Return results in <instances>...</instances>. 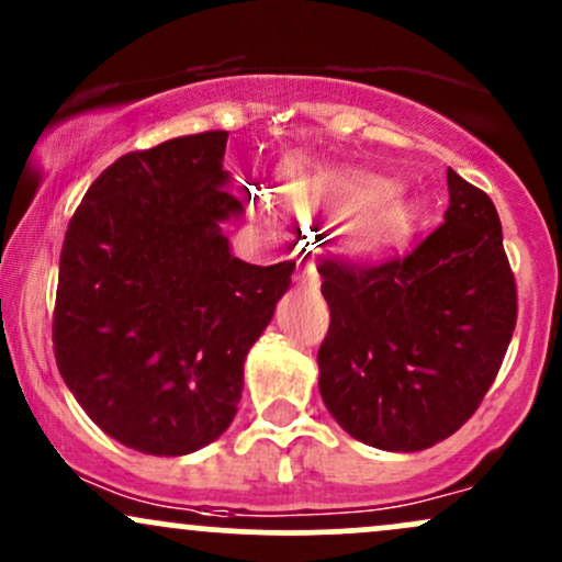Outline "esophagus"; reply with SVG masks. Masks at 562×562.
I'll use <instances>...</instances> for the list:
<instances>
[{
	"label": "esophagus",
	"instance_id": "34e87169",
	"mask_svg": "<svg viewBox=\"0 0 562 562\" xmlns=\"http://www.w3.org/2000/svg\"><path fill=\"white\" fill-rule=\"evenodd\" d=\"M295 282L303 288H317L319 285V272L312 263H301L299 272H295Z\"/></svg>",
	"mask_w": 562,
	"mask_h": 562
}]
</instances>
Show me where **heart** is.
<instances>
[{"label":"heart","instance_id":"1","mask_svg":"<svg viewBox=\"0 0 562 562\" xmlns=\"http://www.w3.org/2000/svg\"><path fill=\"white\" fill-rule=\"evenodd\" d=\"M282 198L290 214L348 216L344 248L359 259L393 254L412 237L415 209L404 192L391 190L389 179L338 164H295L285 171ZM250 209L263 222H274L277 209L267 192L250 195Z\"/></svg>","mask_w":562,"mask_h":562}]
</instances>
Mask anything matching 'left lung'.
Returning <instances> with one entry per match:
<instances>
[{"label": "left lung", "instance_id": "obj_1", "mask_svg": "<svg viewBox=\"0 0 562 562\" xmlns=\"http://www.w3.org/2000/svg\"><path fill=\"white\" fill-rule=\"evenodd\" d=\"M443 224L383 263L325 259L319 393L367 447L420 451L460 430L492 389L518 293L492 198L447 171Z\"/></svg>", "mask_w": 562, "mask_h": 562}]
</instances>
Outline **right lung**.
Segmentation results:
<instances>
[{"mask_svg":"<svg viewBox=\"0 0 562 562\" xmlns=\"http://www.w3.org/2000/svg\"><path fill=\"white\" fill-rule=\"evenodd\" d=\"M227 132L177 137L108 166L70 218L53 314L57 370L128 449L179 457L229 428L243 362L295 261L254 267L222 224L243 214Z\"/></svg>","mask_w":562,"mask_h":562,"instance_id":"add662e5","label":"right lung"}]
</instances>
